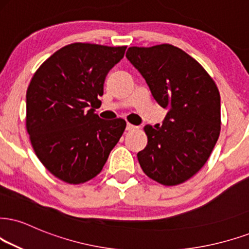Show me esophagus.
Returning a JSON list of instances; mask_svg holds the SVG:
<instances>
[{
    "label": "esophagus",
    "mask_w": 249,
    "mask_h": 249,
    "mask_svg": "<svg viewBox=\"0 0 249 249\" xmlns=\"http://www.w3.org/2000/svg\"><path fill=\"white\" fill-rule=\"evenodd\" d=\"M137 128H139V127H136V125H134L131 124H127V128H125V129H127V130H134V129H137Z\"/></svg>",
    "instance_id": "esophagus-1"
}]
</instances>
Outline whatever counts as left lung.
<instances>
[{"instance_id": "8db88e82", "label": "left lung", "mask_w": 249, "mask_h": 249, "mask_svg": "<svg viewBox=\"0 0 249 249\" xmlns=\"http://www.w3.org/2000/svg\"><path fill=\"white\" fill-rule=\"evenodd\" d=\"M125 56L155 100L168 109L160 127H144L148 144L137 153L141 167L161 185H180L203 167L219 137L218 88L197 61L176 46H134Z\"/></svg>"}]
</instances>
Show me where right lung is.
Masks as SVG:
<instances>
[{"mask_svg": "<svg viewBox=\"0 0 249 249\" xmlns=\"http://www.w3.org/2000/svg\"><path fill=\"white\" fill-rule=\"evenodd\" d=\"M127 46L75 42L48 57L26 91V130L36 157L57 179L78 185L103 170L125 129L94 113L106 75Z\"/></svg>", "mask_w": 249, "mask_h": 249, "instance_id": "add662e5", "label": "right lung"}]
</instances>
